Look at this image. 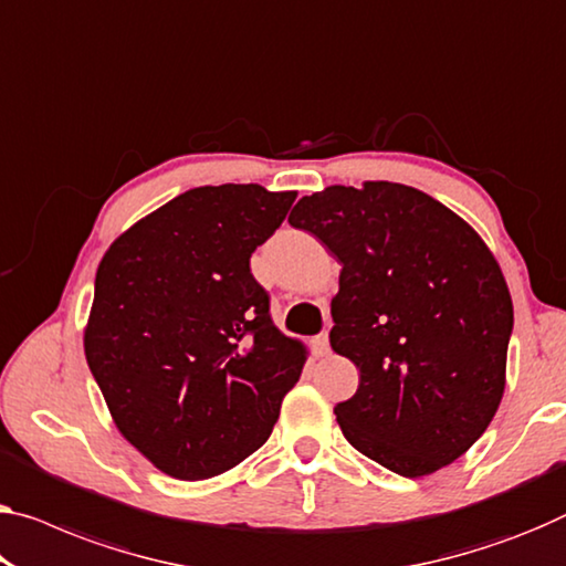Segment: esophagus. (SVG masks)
<instances>
[{
	"label": "esophagus",
	"mask_w": 566,
	"mask_h": 566,
	"mask_svg": "<svg viewBox=\"0 0 566 566\" xmlns=\"http://www.w3.org/2000/svg\"><path fill=\"white\" fill-rule=\"evenodd\" d=\"M328 352H332V346H328V336L326 334H321V336L313 338V354L326 356Z\"/></svg>",
	"instance_id": "obj_1"
}]
</instances>
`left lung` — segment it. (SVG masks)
Returning a JSON list of instances; mask_svg holds the SVG:
<instances>
[{"label":"left lung","mask_w":566,"mask_h":566,"mask_svg":"<svg viewBox=\"0 0 566 566\" xmlns=\"http://www.w3.org/2000/svg\"><path fill=\"white\" fill-rule=\"evenodd\" d=\"M289 222L342 263L328 338L359 369L356 395L334 407L344 438L405 478L453 463L506 387L514 303L489 245L395 181L326 187L298 199Z\"/></svg>","instance_id":"1"}]
</instances>
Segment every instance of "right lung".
<instances>
[{
	"label": "right lung",
	"instance_id": "1",
	"mask_svg": "<svg viewBox=\"0 0 566 566\" xmlns=\"http://www.w3.org/2000/svg\"><path fill=\"white\" fill-rule=\"evenodd\" d=\"M295 192L197 187L128 228L103 255L85 359L113 422L161 473L220 475L271 438L306 346L277 332L250 255Z\"/></svg>",
	"mask_w": 566,
	"mask_h": 566
}]
</instances>
